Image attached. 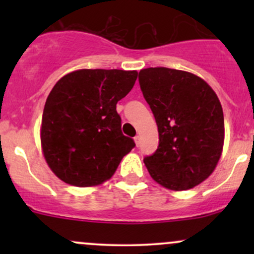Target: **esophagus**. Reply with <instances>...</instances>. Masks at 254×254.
Wrapping results in <instances>:
<instances>
[{"label": "esophagus", "mask_w": 254, "mask_h": 254, "mask_svg": "<svg viewBox=\"0 0 254 254\" xmlns=\"http://www.w3.org/2000/svg\"><path fill=\"white\" fill-rule=\"evenodd\" d=\"M133 139H135V143H136L137 147H138V145H139V136H135V137H133Z\"/></svg>", "instance_id": "1"}]
</instances>
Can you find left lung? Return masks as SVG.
Instances as JSON below:
<instances>
[{
  "label": "left lung",
  "mask_w": 254,
  "mask_h": 254,
  "mask_svg": "<svg viewBox=\"0 0 254 254\" xmlns=\"http://www.w3.org/2000/svg\"><path fill=\"white\" fill-rule=\"evenodd\" d=\"M138 81L159 131V147L143 159L148 172L170 190L194 188L222 153L224 119L216 93L196 75L164 66L142 69Z\"/></svg>",
  "instance_id": "8db88e82"
}]
</instances>
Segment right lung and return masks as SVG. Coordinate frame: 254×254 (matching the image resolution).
<instances>
[{
    "label": "right lung",
    "instance_id": "1",
    "mask_svg": "<svg viewBox=\"0 0 254 254\" xmlns=\"http://www.w3.org/2000/svg\"><path fill=\"white\" fill-rule=\"evenodd\" d=\"M137 71L81 69L61 78L46 99L42 148L64 183L86 188L113 176L135 142L122 132L116 106L132 89Z\"/></svg>",
    "mask_w": 254,
    "mask_h": 254
}]
</instances>
